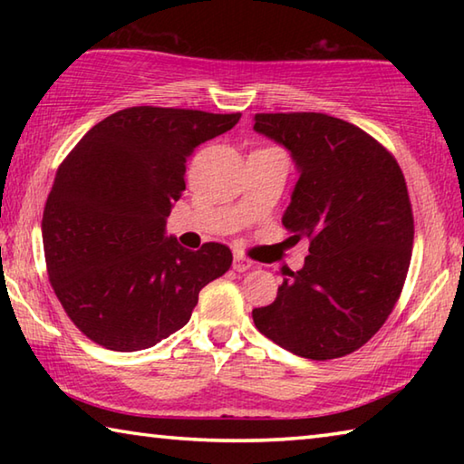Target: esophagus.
Instances as JSON below:
<instances>
[{
    "instance_id": "34e87169",
    "label": "esophagus",
    "mask_w": 464,
    "mask_h": 464,
    "mask_svg": "<svg viewBox=\"0 0 464 464\" xmlns=\"http://www.w3.org/2000/svg\"><path fill=\"white\" fill-rule=\"evenodd\" d=\"M251 266H254V262H251L249 257L233 256V270L235 272H247V270H251Z\"/></svg>"
}]
</instances>
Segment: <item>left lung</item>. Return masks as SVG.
Masks as SVG:
<instances>
[{"mask_svg":"<svg viewBox=\"0 0 464 464\" xmlns=\"http://www.w3.org/2000/svg\"><path fill=\"white\" fill-rule=\"evenodd\" d=\"M254 130L285 147L298 179L282 225L307 237L256 327L293 354L332 360L379 332L410 270L413 217L397 161L362 129L317 112L256 114Z\"/></svg>","mask_w":464,"mask_h":464,"instance_id":"1","label":"left lung"}]
</instances>
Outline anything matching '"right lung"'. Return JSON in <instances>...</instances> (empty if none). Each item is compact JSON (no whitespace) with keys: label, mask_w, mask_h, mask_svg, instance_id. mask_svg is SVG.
<instances>
[{"label":"right lung","mask_w":464,"mask_h":464,"mask_svg":"<svg viewBox=\"0 0 464 464\" xmlns=\"http://www.w3.org/2000/svg\"><path fill=\"white\" fill-rule=\"evenodd\" d=\"M241 114L135 106L85 132L61 163L43 215L46 270L83 335L116 352L166 340L190 321L198 293L229 270L231 249L168 237L194 149Z\"/></svg>","instance_id":"add662e5"}]
</instances>
